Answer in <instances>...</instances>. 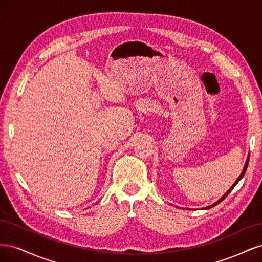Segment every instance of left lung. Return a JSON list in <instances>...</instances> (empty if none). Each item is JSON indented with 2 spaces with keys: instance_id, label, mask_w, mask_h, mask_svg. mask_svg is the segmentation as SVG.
<instances>
[{
  "instance_id": "obj_1",
  "label": "left lung",
  "mask_w": 262,
  "mask_h": 262,
  "mask_svg": "<svg viewBox=\"0 0 262 262\" xmlns=\"http://www.w3.org/2000/svg\"><path fill=\"white\" fill-rule=\"evenodd\" d=\"M248 162H249V155H248V157H247V160H246V163H245V166H244V168H243V171H242V173H241V175H239V177L238 178H237V180L234 182V185L231 187V188H229L228 190H227V191L224 193V195H222L221 196V199L220 200H217L216 202H214L213 204H211L210 205V207H207V208H205V209H211V208H213V207H215V205L216 204H219L220 202H222V201H223L224 199H225V198L227 196V194L229 193V192H231L232 191V190H233V188L237 185V184H238V181L244 177V175H245V172H246V170H247V166H248Z\"/></svg>"
}]
</instances>
